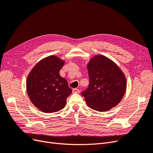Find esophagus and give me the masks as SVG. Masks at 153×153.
<instances>
[{"label": "esophagus", "instance_id": "esophagus-1", "mask_svg": "<svg viewBox=\"0 0 153 153\" xmlns=\"http://www.w3.org/2000/svg\"><path fill=\"white\" fill-rule=\"evenodd\" d=\"M80 92V91L79 89H76V88H74V89H73V93H79Z\"/></svg>", "mask_w": 153, "mask_h": 153}]
</instances>
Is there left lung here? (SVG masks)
<instances>
[{
  "instance_id": "1",
  "label": "left lung",
  "mask_w": 153,
  "mask_h": 153,
  "mask_svg": "<svg viewBox=\"0 0 153 153\" xmlns=\"http://www.w3.org/2000/svg\"><path fill=\"white\" fill-rule=\"evenodd\" d=\"M89 84L81 92L87 105L100 112L117 105L124 95L126 80L114 62L103 55L92 58L87 66Z\"/></svg>"
}]
</instances>
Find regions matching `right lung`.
Returning a JSON list of instances; mask_svg holds the SVG:
<instances>
[{
  "label": "right lung",
  "instance_id": "obj_1",
  "mask_svg": "<svg viewBox=\"0 0 153 153\" xmlns=\"http://www.w3.org/2000/svg\"><path fill=\"white\" fill-rule=\"evenodd\" d=\"M64 64L57 57H47L36 64L27 77V91L30 101L45 113L62 109L71 94L67 80L59 74Z\"/></svg>",
  "mask_w": 153,
  "mask_h": 153
}]
</instances>
